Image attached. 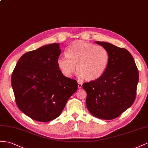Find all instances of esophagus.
Returning a JSON list of instances; mask_svg holds the SVG:
<instances>
[{
    "mask_svg": "<svg viewBox=\"0 0 148 148\" xmlns=\"http://www.w3.org/2000/svg\"><path fill=\"white\" fill-rule=\"evenodd\" d=\"M78 88H82V84L81 83V82H78Z\"/></svg>",
    "mask_w": 148,
    "mask_h": 148,
    "instance_id": "34e87169",
    "label": "esophagus"
}]
</instances>
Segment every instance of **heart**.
<instances>
[{
  "instance_id": "1",
  "label": "heart",
  "mask_w": 148,
  "mask_h": 148,
  "mask_svg": "<svg viewBox=\"0 0 148 148\" xmlns=\"http://www.w3.org/2000/svg\"><path fill=\"white\" fill-rule=\"evenodd\" d=\"M67 56L58 60V66L62 74L71 77L75 69L80 77L88 81L100 77L106 71L109 62L108 50L102 46L75 41L71 43L66 51Z\"/></svg>"
}]
</instances>
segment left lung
<instances>
[{
	"label": "left lung",
	"instance_id": "left-lung-1",
	"mask_svg": "<svg viewBox=\"0 0 148 148\" xmlns=\"http://www.w3.org/2000/svg\"><path fill=\"white\" fill-rule=\"evenodd\" d=\"M109 53L110 60L104 74L94 81L85 82L86 106L93 116L112 120L119 116L134 103L139 72L127 49L106 42L95 41Z\"/></svg>",
	"mask_w": 148,
	"mask_h": 148
}]
</instances>
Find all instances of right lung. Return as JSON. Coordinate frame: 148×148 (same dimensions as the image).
<instances>
[{
	"mask_svg": "<svg viewBox=\"0 0 148 148\" xmlns=\"http://www.w3.org/2000/svg\"><path fill=\"white\" fill-rule=\"evenodd\" d=\"M58 43L25 53L15 67L11 82L18 108L32 119L48 122L60 115L77 91V82L59 69Z\"/></svg>",
	"mask_w": 148,
	"mask_h": 148,
	"instance_id": "right-lung-1",
	"label": "right lung"
}]
</instances>
